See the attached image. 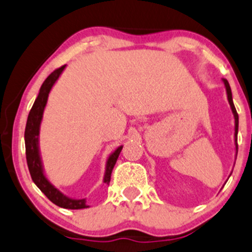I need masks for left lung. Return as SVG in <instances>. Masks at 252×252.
I'll use <instances>...</instances> for the list:
<instances>
[{
  "label": "left lung",
  "mask_w": 252,
  "mask_h": 252,
  "mask_svg": "<svg viewBox=\"0 0 252 252\" xmlns=\"http://www.w3.org/2000/svg\"><path fill=\"white\" fill-rule=\"evenodd\" d=\"M222 82L224 84V88H226V94H227V99H228V103L231 105L232 113H233L234 116V145H235V158H237V154H238V143H237V136H238V125H239V118H238L237 110H235V107L233 104V99H232V91H231V86H229L228 82L226 79H222ZM232 174V173H231Z\"/></svg>",
  "instance_id": "left-lung-1"
}]
</instances>
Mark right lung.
Instances as JSON below:
<instances>
[{
  "mask_svg": "<svg viewBox=\"0 0 252 252\" xmlns=\"http://www.w3.org/2000/svg\"><path fill=\"white\" fill-rule=\"evenodd\" d=\"M66 68V64L60 67V68L55 69L44 83L42 84L39 89V94L37 96L36 101L32 105L31 110L28 118V123H26L25 128V148H26V161H28V166L30 174H31L32 180L36 184L37 188L39 189L48 198L50 199L54 204L59 205V207L64 208V209H84V208H89L86 204V198H72V197L66 196L64 193L59 190L55 185L50 183L49 179L47 178L44 173V167H43L42 156H40L39 151V132H40V124L43 120V113H44L45 105H47L48 97L53 89L54 84L58 82L59 77L62 74L63 69ZM123 145L116 148L109 156H108L107 162H105V172L103 183L109 184L110 175H112V170L114 168L116 159L121 153Z\"/></svg>",
  "mask_w": 252,
  "mask_h": 252,
  "instance_id": "1",
  "label": "right lung"
}]
</instances>
